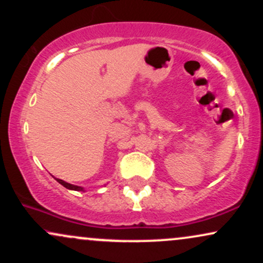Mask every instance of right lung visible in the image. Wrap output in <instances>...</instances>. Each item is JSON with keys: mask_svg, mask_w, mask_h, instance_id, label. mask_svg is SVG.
I'll return each mask as SVG.
<instances>
[{"mask_svg": "<svg viewBox=\"0 0 263 263\" xmlns=\"http://www.w3.org/2000/svg\"><path fill=\"white\" fill-rule=\"evenodd\" d=\"M57 182L62 184L63 186H65L66 189H70V190H78V192H83V190H84L83 188H81V186L73 185V184H69V183H66V182H64V180H62V179H57Z\"/></svg>", "mask_w": 263, "mask_h": 263, "instance_id": "add662e5", "label": "right lung"}]
</instances>
